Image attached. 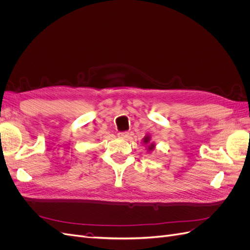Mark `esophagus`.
Segmentation results:
<instances>
[{
    "instance_id": "1",
    "label": "esophagus",
    "mask_w": 250,
    "mask_h": 250,
    "mask_svg": "<svg viewBox=\"0 0 250 250\" xmlns=\"http://www.w3.org/2000/svg\"><path fill=\"white\" fill-rule=\"evenodd\" d=\"M128 135H129V133L126 132V131L119 132V133H118V137H119L120 139H127V138H128Z\"/></svg>"
}]
</instances>
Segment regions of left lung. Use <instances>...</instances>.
I'll return each instance as SVG.
<instances>
[{
	"instance_id": "obj_1",
	"label": "left lung",
	"mask_w": 250,
	"mask_h": 250,
	"mask_svg": "<svg viewBox=\"0 0 250 250\" xmlns=\"http://www.w3.org/2000/svg\"><path fill=\"white\" fill-rule=\"evenodd\" d=\"M149 141H150V138L149 137H146L145 139H144V143H149ZM154 149V145L153 144H151V145H149V150H153Z\"/></svg>"
}]
</instances>
